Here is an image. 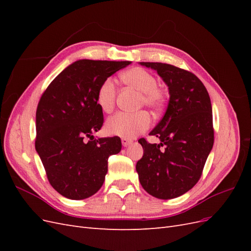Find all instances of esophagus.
I'll list each match as a JSON object with an SVG mask.
<instances>
[{"mask_svg": "<svg viewBox=\"0 0 251 251\" xmlns=\"http://www.w3.org/2000/svg\"><path fill=\"white\" fill-rule=\"evenodd\" d=\"M121 143H123V146L125 148H126L127 146H130V144L132 143V140L127 139V138H123V139H121Z\"/></svg>", "mask_w": 251, "mask_h": 251, "instance_id": "obj_1", "label": "esophagus"}]
</instances>
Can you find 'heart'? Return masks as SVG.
Returning a JSON list of instances; mask_svg holds the SVG:
<instances>
[{
  "instance_id": "b5f03b06",
  "label": "heart",
  "mask_w": 251,
  "mask_h": 251,
  "mask_svg": "<svg viewBox=\"0 0 251 251\" xmlns=\"http://www.w3.org/2000/svg\"><path fill=\"white\" fill-rule=\"evenodd\" d=\"M120 80L125 85L140 92V102L150 108H160L165 100V93L157 86L153 74L142 68L136 67L120 74ZM116 100V87L111 78L104 79L96 92V103L104 113L112 112ZM151 117L146 111L136 113L119 112L107 120L105 131L110 135L133 138L150 126Z\"/></svg>"
}]
</instances>
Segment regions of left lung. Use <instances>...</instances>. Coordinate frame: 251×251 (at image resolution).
Returning a JSON list of instances; mask_svg holds the SVG:
<instances>
[{"label": "left lung", "instance_id": "1", "mask_svg": "<svg viewBox=\"0 0 251 251\" xmlns=\"http://www.w3.org/2000/svg\"><path fill=\"white\" fill-rule=\"evenodd\" d=\"M139 64L157 71L169 88L170 100L164 116L150 133L160 143L138 140L143 156L136 171L144 191L158 199H174L199 181L214 146L210 98L191 72L169 64Z\"/></svg>", "mask_w": 251, "mask_h": 251}]
</instances>
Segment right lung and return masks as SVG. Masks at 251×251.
Masks as SVG:
<instances>
[{
	"label": "right lung",
	"mask_w": 251,
	"mask_h": 251,
	"mask_svg": "<svg viewBox=\"0 0 251 251\" xmlns=\"http://www.w3.org/2000/svg\"><path fill=\"white\" fill-rule=\"evenodd\" d=\"M130 64L76 60L51 81L41 97L35 150L50 184L68 199L82 200L100 191L108 158L121 150L117 136L94 138L103 124L96 92L104 79Z\"/></svg>",
	"instance_id": "obj_1"
}]
</instances>
